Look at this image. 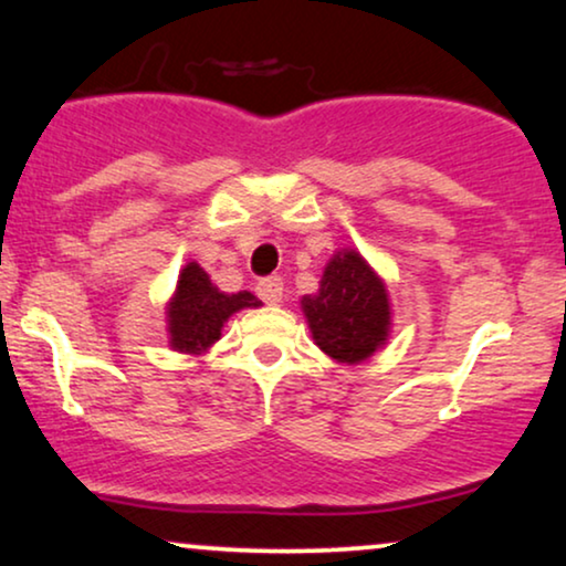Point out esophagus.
Segmentation results:
<instances>
[{
	"label": "esophagus",
	"instance_id": "1",
	"mask_svg": "<svg viewBox=\"0 0 566 566\" xmlns=\"http://www.w3.org/2000/svg\"><path fill=\"white\" fill-rule=\"evenodd\" d=\"M255 295H259L266 305H276V303H282V295H284V282H282V279H279V276H266V279H261V282L255 284Z\"/></svg>",
	"mask_w": 566,
	"mask_h": 566
}]
</instances>
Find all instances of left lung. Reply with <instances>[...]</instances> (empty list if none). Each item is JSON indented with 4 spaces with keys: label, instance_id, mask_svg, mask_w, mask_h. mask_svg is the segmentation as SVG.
Returning <instances> with one entry per match:
<instances>
[{
    "label": "left lung",
    "instance_id": "obj_1",
    "mask_svg": "<svg viewBox=\"0 0 566 566\" xmlns=\"http://www.w3.org/2000/svg\"><path fill=\"white\" fill-rule=\"evenodd\" d=\"M300 303L313 342L336 361L357 365L388 342V290L354 248L334 253L318 292L305 295Z\"/></svg>",
    "mask_w": 566,
    "mask_h": 566
}]
</instances>
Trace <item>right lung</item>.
I'll return each mask as SVG.
<instances>
[{
  "label": "right lung",
  "mask_w": 566,
  "mask_h": 566,
  "mask_svg": "<svg viewBox=\"0 0 566 566\" xmlns=\"http://www.w3.org/2000/svg\"><path fill=\"white\" fill-rule=\"evenodd\" d=\"M261 300L251 292L224 295L199 263H186L178 276L176 295L168 303V336L170 346L184 354H201L220 342L222 326L232 313L243 307H259Z\"/></svg>",
  "instance_id": "right-lung-1"
}]
</instances>
